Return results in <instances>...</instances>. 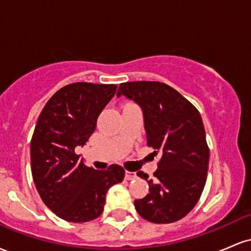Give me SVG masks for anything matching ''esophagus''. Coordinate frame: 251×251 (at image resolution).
<instances>
[{
  "instance_id": "esophagus-1",
  "label": "esophagus",
  "mask_w": 251,
  "mask_h": 251,
  "mask_svg": "<svg viewBox=\"0 0 251 251\" xmlns=\"http://www.w3.org/2000/svg\"><path fill=\"white\" fill-rule=\"evenodd\" d=\"M135 177H137V176H135L134 172H129V171L125 172V179L126 180H133V179H135Z\"/></svg>"
}]
</instances>
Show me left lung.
<instances>
[{"label":"left lung","mask_w":251,"mask_h":251,"mask_svg":"<svg viewBox=\"0 0 251 251\" xmlns=\"http://www.w3.org/2000/svg\"><path fill=\"white\" fill-rule=\"evenodd\" d=\"M142 108L148 145L162 153L149 195L135 200L138 214L152 223H172L185 217L200 200L206 181L209 149L200 112L176 89L158 81L120 83L117 97ZM154 151V153H157Z\"/></svg>","instance_id":"8db88e82"}]
</instances>
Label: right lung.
Instances as JSON below:
<instances>
[{"label": "right lung", "mask_w": 251, "mask_h": 251, "mask_svg": "<svg viewBox=\"0 0 251 251\" xmlns=\"http://www.w3.org/2000/svg\"><path fill=\"white\" fill-rule=\"evenodd\" d=\"M116 92L117 85L71 83L48 100L37 119L30 143L31 175L43 203L67 222L99 217L108 189L125 176L117 164L107 170L88 168L75 153Z\"/></svg>", "instance_id": "obj_1"}]
</instances>
